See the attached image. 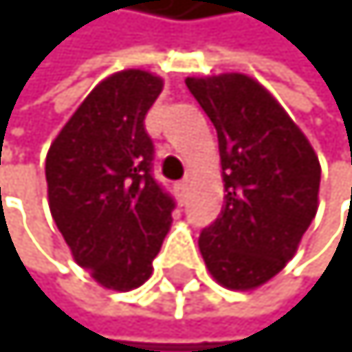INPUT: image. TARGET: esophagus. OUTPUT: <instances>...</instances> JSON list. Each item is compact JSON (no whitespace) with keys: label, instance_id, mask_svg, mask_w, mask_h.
I'll return each mask as SVG.
<instances>
[{"label":"esophagus","instance_id":"34e87169","mask_svg":"<svg viewBox=\"0 0 352 352\" xmlns=\"http://www.w3.org/2000/svg\"><path fill=\"white\" fill-rule=\"evenodd\" d=\"M187 189H189L187 180H180V183L176 185V196H178L180 203H185V200H187Z\"/></svg>","mask_w":352,"mask_h":352}]
</instances>
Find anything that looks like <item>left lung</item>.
I'll return each mask as SVG.
<instances>
[{
  "label": "left lung",
  "mask_w": 352,
  "mask_h": 352,
  "mask_svg": "<svg viewBox=\"0 0 352 352\" xmlns=\"http://www.w3.org/2000/svg\"><path fill=\"white\" fill-rule=\"evenodd\" d=\"M218 132L225 205L198 238L211 276L249 291L296 256L318 211L320 161L282 105L247 74L189 76Z\"/></svg>",
  "instance_id": "left-lung-1"
}]
</instances>
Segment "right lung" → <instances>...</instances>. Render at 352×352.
<instances>
[{"mask_svg": "<svg viewBox=\"0 0 352 352\" xmlns=\"http://www.w3.org/2000/svg\"><path fill=\"white\" fill-rule=\"evenodd\" d=\"M161 90L163 81L145 70L107 76L45 156L54 225L76 265L107 289L141 287L172 225L176 203L152 174L154 143L145 130Z\"/></svg>", "mask_w": 352, "mask_h": 352, "instance_id": "add662e5", "label": "right lung"}]
</instances>
